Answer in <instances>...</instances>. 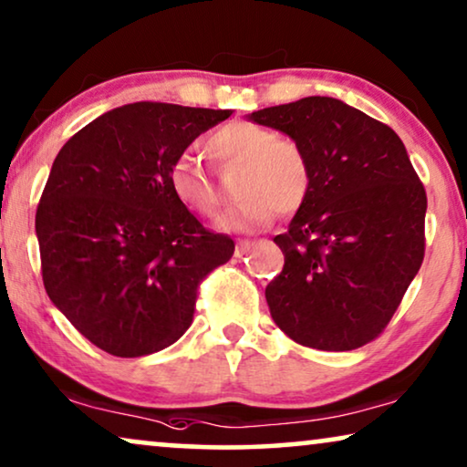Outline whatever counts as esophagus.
Masks as SVG:
<instances>
[{"label": "esophagus", "instance_id": "34e87169", "mask_svg": "<svg viewBox=\"0 0 467 467\" xmlns=\"http://www.w3.org/2000/svg\"><path fill=\"white\" fill-rule=\"evenodd\" d=\"M252 245H254V241H249V239L236 241V249H234L236 258H241V255H245V254L249 252V247H252Z\"/></svg>", "mask_w": 467, "mask_h": 467}]
</instances>
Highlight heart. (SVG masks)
Returning a JSON list of instances; mask_svg holds the SVG:
<instances>
[{"mask_svg":"<svg viewBox=\"0 0 467 467\" xmlns=\"http://www.w3.org/2000/svg\"><path fill=\"white\" fill-rule=\"evenodd\" d=\"M205 152L215 167H239L236 194L241 202L222 220L231 231L266 226L279 215H292L313 190V167L306 150L294 137L279 135L262 124L233 120L205 140ZM171 194L201 218H215L222 205L220 188L190 156L169 167Z\"/></svg>","mask_w":467,"mask_h":467,"instance_id":"heart-1","label":"heart"}]
</instances>
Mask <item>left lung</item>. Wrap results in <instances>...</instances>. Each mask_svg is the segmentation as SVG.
Segmentation results:
<instances>
[{
    "label": "left lung",
    "instance_id": "8db88e82",
    "mask_svg": "<svg viewBox=\"0 0 467 467\" xmlns=\"http://www.w3.org/2000/svg\"><path fill=\"white\" fill-rule=\"evenodd\" d=\"M306 150L313 190L275 236L284 271L266 285L281 330L302 347L351 351L379 337L425 255L428 196L396 130L332 97L254 111Z\"/></svg>",
    "mask_w": 467,
    "mask_h": 467
}]
</instances>
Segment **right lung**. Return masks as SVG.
Returning <instances> with one entry per match:
<instances>
[{"label": "right lung", "instance_id": "add662e5", "mask_svg": "<svg viewBox=\"0 0 467 467\" xmlns=\"http://www.w3.org/2000/svg\"><path fill=\"white\" fill-rule=\"evenodd\" d=\"M231 109L140 101L78 130L52 162L36 212L42 281L82 337L116 358L173 345L199 285L234 241L171 194L169 167Z\"/></svg>", "mask_w": 467, "mask_h": 467}]
</instances>
